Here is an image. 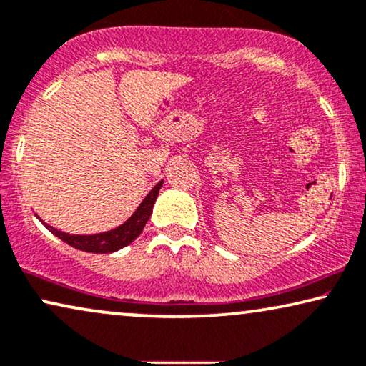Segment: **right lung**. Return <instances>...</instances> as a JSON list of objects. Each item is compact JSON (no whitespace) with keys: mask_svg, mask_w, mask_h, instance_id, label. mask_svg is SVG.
I'll list each match as a JSON object with an SVG mask.
<instances>
[{"mask_svg":"<svg viewBox=\"0 0 366 366\" xmlns=\"http://www.w3.org/2000/svg\"><path fill=\"white\" fill-rule=\"evenodd\" d=\"M162 182L164 181L154 185V189L146 195V199L139 204L136 212H134L124 224L112 230H107V232L92 234V235H71L51 227L49 224L43 222V220H41V222H43L44 227L48 229L51 234L59 237L61 240L66 242V244L71 247H74V249L91 252V254H111V252H117L121 250L122 247L129 245L131 242L136 240L139 234L142 232L144 225L147 224L149 217H151L152 207L154 204H156L159 189L162 187Z\"/></svg>","mask_w":366,"mask_h":366,"instance_id":"right-lung-1","label":"right lung"}]
</instances>
